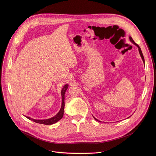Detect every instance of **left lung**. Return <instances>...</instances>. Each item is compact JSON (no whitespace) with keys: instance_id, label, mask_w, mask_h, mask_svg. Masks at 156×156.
Here are the masks:
<instances>
[{"instance_id":"left-lung-1","label":"left lung","mask_w":156,"mask_h":156,"mask_svg":"<svg viewBox=\"0 0 156 156\" xmlns=\"http://www.w3.org/2000/svg\"><path fill=\"white\" fill-rule=\"evenodd\" d=\"M129 40H130V41L131 42H132L133 44H135V46H136L138 48V50H139V52H140V55H141V58H142V60H143V62L144 63V56H143V53H142V51H141V48H140V46L138 45V44L136 43V42H135V41L133 40V39H132V37H131V36H129ZM94 119L96 120H97V121H99L98 119H96L95 117H94ZM99 122H101V121H99Z\"/></svg>"}]
</instances>
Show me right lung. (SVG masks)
<instances>
[{
  "instance_id": "obj_1",
  "label": "right lung",
  "mask_w": 156,
  "mask_h": 156,
  "mask_svg": "<svg viewBox=\"0 0 156 156\" xmlns=\"http://www.w3.org/2000/svg\"><path fill=\"white\" fill-rule=\"evenodd\" d=\"M68 86L69 85L68 84H65L62 90V91H61V95H62V106H61V108H60V110L59 112H58L57 114H56L54 117L51 118V119H45V120H36V119H31L29 117H26L27 119H28L29 120H31L36 123H40V124H44V125H52V124H54L56 122H57L58 121H59L62 117H63V112H64V107H65V93L66 91V90H67L68 88Z\"/></svg>"
}]
</instances>
